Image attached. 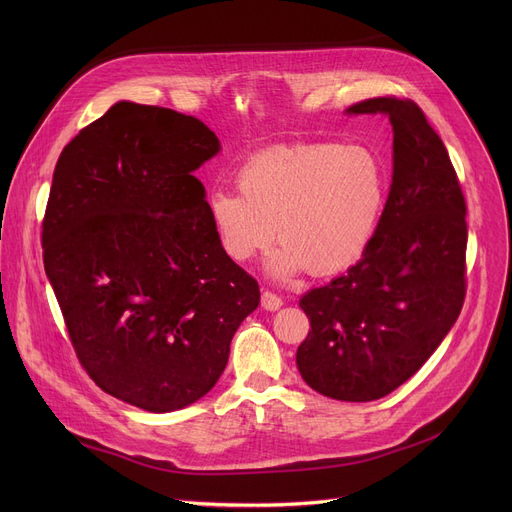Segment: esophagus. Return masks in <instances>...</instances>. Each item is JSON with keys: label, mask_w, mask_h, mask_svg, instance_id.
Returning a JSON list of instances; mask_svg holds the SVG:
<instances>
[{"label": "esophagus", "mask_w": 512, "mask_h": 512, "mask_svg": "<svg viewBox=\"0 0 512 512\" xmlns=\"http://www.w3.org/2000/svg\"><path fill=\"white\" fill-rule=\"evenodd\" d=\"M282 305H284V301H282V297H278V294H274L270 290L261 292V307L265 311H278Z\"/></svg>", "instance_id": "1"}]
</instances>
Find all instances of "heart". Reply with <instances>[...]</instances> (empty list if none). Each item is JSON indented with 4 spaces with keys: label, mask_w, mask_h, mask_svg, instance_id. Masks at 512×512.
<instances>
[{
    "label": "heart",
    "mask_w": 512,
    "mask_h": 512,
    "mask_svg": "<svg viewBox=\"0 0 512 512\" xmlns=\"http://www.w3.org/2000/svg\"><path fill=\"white\" fill-rule=\"evenodd\" d=\"M238 193L207 199L211 226L234 263H249L282 245L267 272L290 280L344 272L371 242L386 197L384 168L359 145L299 143L251 155L236 172Z\"/></svg>",
    "instance_id": "heart-1"
}]
</instances>
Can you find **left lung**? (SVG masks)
<instances>
[{
  "label": "left lung",
  "mask_w": 512,
  "mask_h": 512,
  "mask_svg": "<svg viewBox=\"0 0 512 512\" xmlns=\"http://www.w3.org/2000/svg\"><path fill=\"white\" fill-rule=\"evenodd\" d=\"M346 114H386L392 184L363 257L299 301L311 330L297 351L319 394L378 400L446 338L465 301V197L448 151L411 99L373 97Z\"/></svg>",
  "instance_id": "left-lung-1"
}]
</instances>
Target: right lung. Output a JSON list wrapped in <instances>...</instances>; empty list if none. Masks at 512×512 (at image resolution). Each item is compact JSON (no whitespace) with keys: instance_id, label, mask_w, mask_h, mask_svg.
I'll return each instance as SVG.
<instances>
[{"instance_id":"add662e5","label":"right lung","mask_w":512,"mask_h":512,"mask_svg":"<svg viewBox=\"0 0 512 512\" xmlns=\"http://www.w3.org/2000/svg\"><path fill=\"white\" fill-rule=\"evenodd\" d=\"M220 151L197 118L118 101L64 147L43 263L76 357L149 413L203 398L226 369L259 284L220 247L193 176Z\"/></svg>"}]
</instances>
